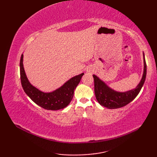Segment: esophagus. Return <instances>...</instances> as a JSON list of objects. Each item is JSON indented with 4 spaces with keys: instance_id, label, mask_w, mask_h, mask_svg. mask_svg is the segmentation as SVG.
<instances>
[{
    "instance_id": "esophagus-1",
    "label": "esophagus",
    "mask_w": 157,
    "mask_h": 157,
    "mask_svg": "<svg viewBox=\"0 0 157 157\" xmlns=\"http://www.w3.org/2000/svg\"><path fill=\"white\" fill-rule=\"evenodd\" d=\"M87 71H88V72H91L90 70H87Z\"/></svg>"
}]
</instances>
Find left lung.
I'll return each instance as SVG.
<instances>
[{
  "mask_svg": "<svg viewBox=\"0 0 157 157\" xmlns=\"http://www.w3.org/2000/svg\"><path fill=\"white\" fill-rule=\"evenodd\" d=\"M143 56H144L143 58L144 71L140 82L134 89L123 92L115 91L106 85L105 82L101 80L98 77L93 75L94 80L96 98L100 105L110 109L121 108L129 104L138 96L144 84L146 76V63L144 53H143Z\"/></svg>",
  "mask_w": 157,
  "mask_h": 157,
  "instance_id": "left-lung-1",
  "label": "left lung"
}]
</instances>
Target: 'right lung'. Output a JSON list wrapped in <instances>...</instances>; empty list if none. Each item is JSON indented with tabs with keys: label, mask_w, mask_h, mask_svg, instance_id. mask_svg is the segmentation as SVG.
Listing matches in <instances>:
<instances>
[{
	"label": "right lung",
	"mask_w": 157,
	"mask_h": 157,
	"mask_svg": "<svg viewBox=\"0 0 157 157\" xmlns=\"http://www.w3.org/2000/svg\"><path fill=\"white\" fill-rule=\"evenodd\" d=\"M23 55L20 60V76L23 90L36 105L47 110H56L65 108L71 101L74 90L80 82L84 73L75 75L67 81L61 87L51 92H44L32 85L26 76L23 64Z\"/></svg>",
	"instance_id": "obj_1"
}]
</instances>
